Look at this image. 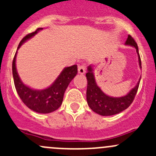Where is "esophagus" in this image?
Segmentation results:
<instances>
[{
    "label": "esophagus",
    "mask_w": 156,
    "mask_h": 156,
    "mask_svg": "<svg viewBox=\"0 0 156 156\" xmlns=\"http://www.w3.org/2000/svg\"><path fill=\"white\" fill-rule=\"evenodd\" d=\"M78 73L81 74V75H82V74H84V73H85V72H86L85 66H78Z\"/></svg>",
    "instance_id": "obj_1"
}]
</instances>
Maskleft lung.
I'll use <instances>...</instances> for the list:
<instances>
[{
	"label": "left lung",
	"mask_w": 156,
	"mask_h": 156,
	"mask_svg": "<svg viewBox=\"0 0 156 156\" xmlns=\"http://www.w3.org/2000/svg\"><path fill=\"white\" fill-rule=\"evenodd\" d=\"M125 44L130 45L136 49L139 59L140 68L141 69V60L137 44L130 34L127 37ZM86 77L87 80V102L88 106L94 112L103 116L116 115L128 108L134 100L141 78L140 77L136 85L130 90L127 95L121 97H112L105 94L98 87L94 78L93 68L91 66H88Z\"/></svg>",
	"instance_id": "left-lung-1"
}]
</instances>
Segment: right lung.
<instances>
[{
  "instance_id": "1",
  "label": "right lung",
  "mask_w": 156,
  "mask_h": 156,
  "mask_svg": "<svg viewBox=\"0 0 156 156\" xmlns=\"http://www.w3.org/2000/svg\"><path fill=\"white\" fill-rule=\"evenodd\" d=\"M42 29V28H38L34 32L25 36L20 41L17 50L24 42L32 37L34 34ZM17 50L12 60V76L16 92L18 93V95L20 96L23 103L30 109L43 114L52 112L59 108L62 105L66 90L68 87L71 81L78 73L77 65L64 69L52 85L49 87L44 90H34L23 84L19 76L16 67Z\"/></svg>"
}]
</instances>
